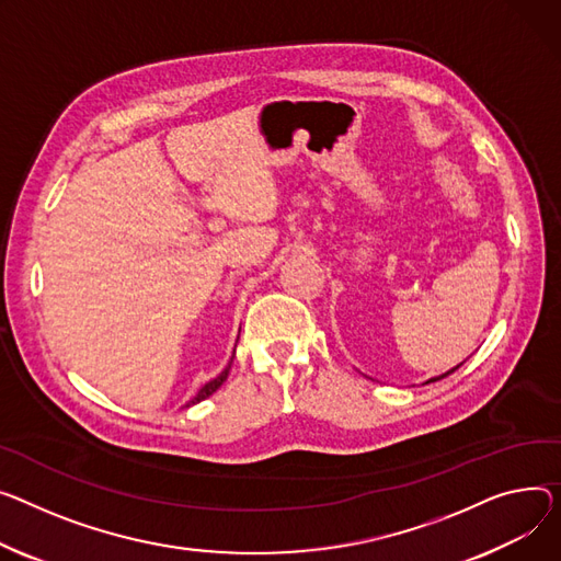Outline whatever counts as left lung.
<instances>
[{
  "mask_svg": "<svg viewBox=\"0 0 561 561\" xmlns=\"http://www.w3.org/2000/svg\"><path fill=\"white\" fill-rule=\"evenodd\" d=\"M460 365H462V363H460ZM460 365H456L454 369H449V371H446V375H442V377H437V379H444V377H449V375H451V371H456V369H458ZM437 379H431V381H437Z\"/></svg>",
  "mask_w": 561,
  "mask_h": 561,
  "instance_id": "left-lung-1",
  "label": "left lung"
}]
</instances>
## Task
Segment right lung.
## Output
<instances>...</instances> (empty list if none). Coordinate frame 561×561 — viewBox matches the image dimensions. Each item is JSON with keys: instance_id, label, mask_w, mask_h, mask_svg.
I'll use <instances>...</instances> for the list:
<instances>
[{"instance_id": "obj_1", "label": "right lung", "mask_w": 561, "mask_h": 561, "mask_svg": "<svg viewBox=\"0 0 561 561\" xmlns=\"http://www.w3.org/2000/svg\"><path fill=\"white\" fill-rule=\"evenodd\" d=\"M232 358H234V356H232ZM230 367H232V360L228 363V367L222 369L216 379H211L209 383H205V386L198 390V394H196V397H194L190 403H186V408H190V405H196V403H201L203 399H207V397H209V394H214V392H216V390H218L222 383H226V379H228V375H230Z\"/></svg>"}]
</instances>
